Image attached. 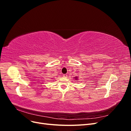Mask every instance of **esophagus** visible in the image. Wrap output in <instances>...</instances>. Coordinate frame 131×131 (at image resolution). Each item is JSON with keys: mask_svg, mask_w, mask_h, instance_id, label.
<instances>
[{"mask_svg": "<svg viewBox=\"0 0 131 131\" xmlns=\"http://www.w3.org/2000/svg\"><path fill=\"white\" fill-rule=\"evenodd\" d=\"M63 77H64V78H67V77H68V75H67V74H63Z\"/></svg>", "mask_w": 131, "mask_h": 131, "instance_id": "34e87169", "label": "esophagus"}]
</instances>
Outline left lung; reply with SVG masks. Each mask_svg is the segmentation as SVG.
I'll list each match as a JSON object with an SVG mask.
<instances>
[{
  "label": "left lung",
  "instance_id": "obj_1",
  "mask_svg": "<svg viewBox=\"0 0 131 131\" xmlns=\"http://www.w3.org/2000/svg\"><path fill=\"white\" fill-rule=\"evenodd\" d=\"M75 79H77V78H75Z\"/></svg>",
  "mask_w": 131,
  "mask_h": 131
}]
</instances>
